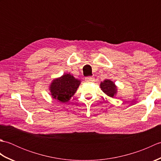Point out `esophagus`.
<instances>
[{
    "mask_svg": "<svg viewBox=\"0 0 161 161\" xmlns=\"http://www.w3.org/2000/svg\"><path fill=\"white\" fill-rule=\"evenodd\" d=\"M86 80L87 81H88V82H93V81H94L95 79H94V77H87L86 78Z\"/></svg>",
    "mask_w": 161,
    "mask_h": 161,
    "instance_id": "1",
    "label": "esophagus"
}]
</instances>
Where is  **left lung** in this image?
Instances as JSON below:
<instances>
[{
    "instance_id": "1",
    "label": "left lung",
    "mask_w": 161,
    "mask_h": 161,
    "mask_svg": "<svg viewBox=\"0 0 161 161\" xmlns=\"http://www.w3.org/2000/svg\"><path fill=\"white\" fill-rule=\"evenodd\" d=\"M100 88L106 95L111 97H114L115 95L117 93V87L112 81L109 80H105L102 81Z\"/></svg>"
}]
</instances>
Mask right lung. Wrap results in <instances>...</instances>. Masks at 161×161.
<instances>
[{
	"label": "right lung",
	"mask_w": 161,
	"mask_h": 161,
	"mask_svg": "<svg viewBox=\"0 0 161 161\" xmlns=\"http://www.w3.org/2000/svg\"><path fill=\"white\" fill-rule=\"evenodd\" d=\"M81 81L70 74H65L53 81L50 86L51 95L61 102H67L77 91Z\"/></svg>",
	"instance_id": "add662e5"
}]
</instances>
